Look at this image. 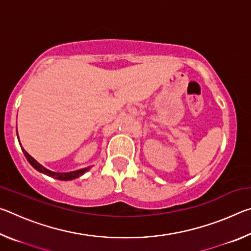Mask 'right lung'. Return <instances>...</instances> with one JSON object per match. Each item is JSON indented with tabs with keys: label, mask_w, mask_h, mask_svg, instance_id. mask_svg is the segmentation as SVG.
Masks as SVG:
<instances>
[{
	"label": "right lung",
	"mask_w": 251,
	"mask_h": 251,
	"mask_svg": "<svg viewBox=\"0 0 251 251\" xmlns=\"http://www.w3.org/2000/svg\"><path fill=\"white\" fill-rule=\"evenodd\" d=\"M18 138H19V135H18ZM21 145V143H20ZM23 154L24 156L26 157V159L28 160V163L32 165V166L36 169L37 172H40L42 174H44V175H48L50 177H53L55 178V179H58V180H73V179H76V178L80 177L82 175H84L85 173L88 172L91 169V166L90 167H86V168H83V169H78V171H74V172H69V173H55V172H52L50 171V169L45 168L43 165H41L39 161H36L35 159L33 158V157L28 154V152L23 150Z\"/></svg>",
	"instance_id": "right-lung-1"
}]
</instances>
